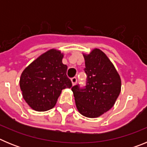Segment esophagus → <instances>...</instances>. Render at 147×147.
Listing matches in <instances>:
<instances>
[{"label":"esophagus","instance_id":"34e87169","mask_svg":"<svg viewBox=\"0 0 147 147\" xmlns=\"http://www.w3.org/2000/svg\"><path fill=\"white\" fill-rule=\"evenodd\" d=\"M71 82H72V85H75L76 84V82H77V80H76V77H74L71 79Z\"/></svg>","mask_w":147,"mask_h":147}]
</instances>
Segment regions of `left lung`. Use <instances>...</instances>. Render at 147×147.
I'll use <instances>...</instances> for the list:
<instances>
[{"mask_svg":"<svg viewBox=\"0 0 147 147\" xmlns=\"http://www.w3.org/2000/svg\"><path fill=\"white\" fill-rule=\"evenodd\" d=\"M83 56L87 85L84 89L76 85L71 90L80 113L97 118L113 107L120 94L121 80L113 62L102 50L94 49Z\"/></svg>","mask_w":147,"mask_h":147,"instance_id":"left-lung-1","label":"left lung"}]
</instances>
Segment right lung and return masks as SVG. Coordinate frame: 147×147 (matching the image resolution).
I'll return each instance as SVG.
<instances>
[{"label":"right lung","mask_w":147,"mask_h":147,"mask_svg":"<svg viewBox=\"0 0 147 147\" xmlns=\"http://www.w3.org/2000/svg\"><path fill=\"white\" fill-rule=\"evenodd\" d=\"M64 54L52 49L42 54L22 72L20 88L23 98L32 109L46 111L55 106L62 90L72 83L62 63Z\"/></svg>","instance_id":"obj_1"}]
</instances>
